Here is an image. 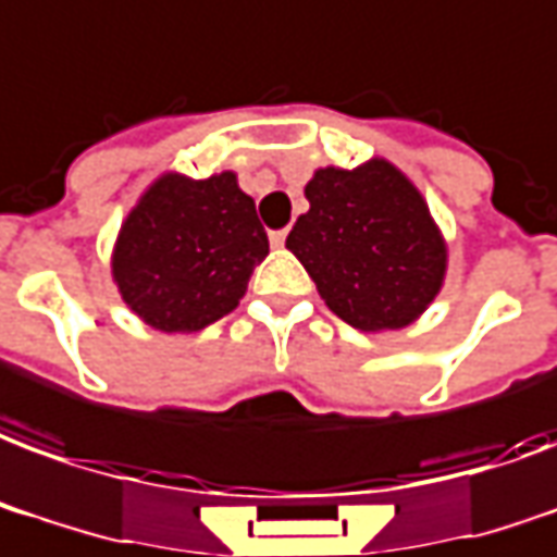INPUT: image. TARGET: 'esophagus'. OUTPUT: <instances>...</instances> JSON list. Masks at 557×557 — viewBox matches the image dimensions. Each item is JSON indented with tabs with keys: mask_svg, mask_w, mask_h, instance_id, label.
I'll return each instance as SVG.
<instances>
[{
	"mask_svg": "<svg viewBox=\"0 0 557 557\" xmlns=\"http://www.w3.org/2000/svg\"><path fill=\"white\" fill-rule=\"evenodd\" d=\"M284 240H287V232H284V228H278V232H270V244H273V249H282Z\"/></svg>",
	"mask_w": 557,
	"mask_h": 557,
	"instance_id": "1",
	"label": "esophagus"
}]
</instances>
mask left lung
Masks as SVG:
<instances>
[{"label":"left lung","instance_id":"1","mask_svg":"<svg viewBox=\"0 0 557 557\" xmlns=\"http://www.w3.org/2000/svg\"><path fill=\"white\" fill-rule=\"evenodd\" d=\"M311 208L287 234L343 323L396 332L420 320L446 278V240L408 175L384 158L323 166L305 184Z\"/></svg>","mask_w":557,"mask_h":557}]
</instances>
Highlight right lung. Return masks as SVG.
Masks as SVG:
<instances>
[{
    "instance_id": "right-lung-1",
    "label": "right lung",
    "mask_w": 557,
    "mask_h": 557,
    "mask_svg": "<svg viewBox=\"0 0 557 557\" xmlns=\"http://www.w3.org/2000/svg\"><path fill=\"white\" fill-rule=\"evenodd\" d=\"M270 252L252 196L232 170L164 173L123 220L111 275L123 302L158 332H199L232 313Z\"/></svg>"
}]
</instances>
